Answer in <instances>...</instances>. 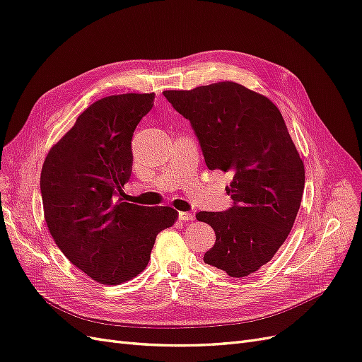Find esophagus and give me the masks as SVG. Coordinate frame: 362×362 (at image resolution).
Returning a JSON list of instances; mask_svg holds the SVG:
<instances>
[{
  "label": "esophagus",
  "instance_id": "1",
  "mask_svg": "<svg viewBox=\"0 0 362 362\" xmlns=\"http://www.w3.org/2000/svg\"><path fill=\"white\" fill-rule=\"evenodd\" d=\"M178 218L182 222H190V221H194V214L189 213V211H180Z\"/></svg>",
  "mask_w": 362,
  "mask_h": 362
}]
</instances>
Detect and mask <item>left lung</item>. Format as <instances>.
<instances>
[{"instance_id": "obj_1", "label": "left lung", "mask_w": 362, "mask_h": 362, "mask_svg": "<svg viewBox=\"0 0 362 362\" xmlns=\"http://www.w3.org/2000/svg\"><path fill=\"white\" fill-rule=\"evenodd\" d=\"M190 120L206 168L233 173V206L201 211L216 233L205 264L243 278L272 259L288 237L305 187V169L278 107L233 81L163 92Z\"/></svg>"}]
</instances>
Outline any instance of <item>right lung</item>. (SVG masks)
<instances>
[{"instance_id":"1","label":"right lung","mask_w":362,"mask_h":362,"mask_svg":"<svg viewBox=\"0 0 362 362\" xmlns=\"http://www.w3.org/2000/svg\"><path fill=\"white\" fill-rule=\"evenodd\" d=\"M154 93L112 95L93 103L43 163L40 193L54 242L93 281L117 286L144 272L157 234L178 218L170 206L122 202L133 170L134 129Z\"/></svg>"}]
</instances>
